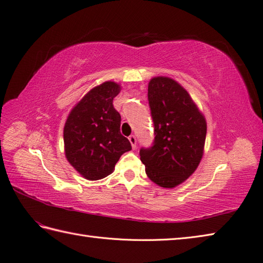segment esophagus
Wrapping results in <instances>:
<instances>
[{
	"instance_id": "1",
	"label": "esophagus",
	"mask_w": 263,
	"mask_h": 263,
	"mask_svg": "<svg viewBox=\"0 0 263 263\" xmlns=\"http://www.w3.org/2000/svg\"><path fill=\"white\" fill-rule=\"evenodd\" d=\"M129 141H130V143H131L132 148H133V149L137 148V138H135L134 135H130V137H129Z\"/></svg>"
}]
</instances>
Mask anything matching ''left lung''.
Here are the masks:
<instances>
[{"mask_svg":"<svg viewBox=\"0 0 263 263\" xmlns=\"http://www.w3.org/2000/svg\"><path fill=\"white\" fill-rule=\"evenodd\" d=\"M148 104L154 121L155 140L141 148L145 173L163 188H175L196 172L206 138V120L189 92L168 76L148 82Z\"/></svg>","mask_w":263,"mask_h":263,"instance_id":"8db88e82","label":"left lung"}]
</instances>
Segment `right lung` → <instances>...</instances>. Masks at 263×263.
Instances as JSON below:
<instances>
[{"label": "right lung", "instance_id": "1", "mask_svg": "<svg viewBox=\"0 0 263 263\" xmlns=\"http://www.w3.org/2000/svg\"><path fill=\"white\" fill-rule=\"evenodd\" d=\"M120 84L104 82L91 88L66 118L63 129L64 154L82 177L99 180L115 171L131 143L120 133L121 116L114 107Z\"/></svg>", "mask_w": 263, "mask_h": 263}]
</instances>
